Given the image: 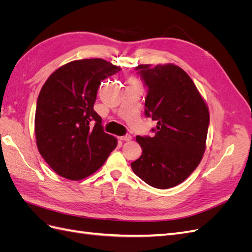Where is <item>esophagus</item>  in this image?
I'll return each instance as SVG.
<instances>
[{
    "label": "esophagus",
    "mask_w": 252,
    "mask_h": 252,
    "mask_svg": "<svg viewBox=\"0 0 252 252\" xmlns=\"http://www.w3.org/2000/svg\"><path fill=\"white\" fill-rule=\"evenodd\" d=\"M122 141H126V142H128V141H130L131 140V135L130 134H125V135H123V136H121L120 138Z\"/></svg>",
    "instance_id": "esophagus-1"
}]
</instances>
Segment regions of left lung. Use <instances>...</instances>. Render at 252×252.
Returning a JSON list of instances; mask_svg holds the SVG:
<instances>
[{
    "label": "left lung",
    "instance_id": "left-lung-1",
    "mask_svg": "<svg viewBox=\"0 0 252 252\" xmlns=\"http://www.w3.org/2000/svg\"><path fill=\"white\" fill-rule=\"evenodd\" d=\"M135 70L147 87L145 116L158 123L151 129L155 136H136L143 151L131 168L152 187L171 188L184 182L201 162L209 111L182 68L142 64Z\"/></svg>",
    "mask_w": 252,
    "mask_h": 252
}]
</instances>
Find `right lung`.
Instances as JSON below:
<instances>
[{
	"label": "right lung",
	"mask_w": 252,
	"mask_h": 252,
	"mask_svg": "<svg viewBox=\"0 0 252 252\" xmlns=\"http://www.w3.org/2000/svg\"><path fill=\"white\" fill-rule=\"evenodd\" d=\"M120 70L103 59L78 60L60 67L43 85L34 118L36 146L61 177H88L117 147V139L104 131L94 104L101 82Z\"/></svg>",
	"instance_id": "1"
}]
</instances>
